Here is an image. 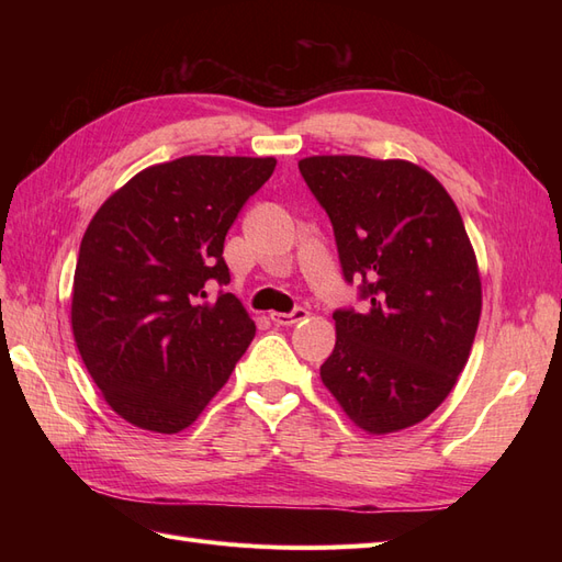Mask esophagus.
<instances>
[{
	"label": "esophagus",
	"instance_id": "34e87169",
	"mask_svg": "<svg viewBox=\"0 0 562 562\" xmlns=\"http://www.w3.org/2000/svg\"><path fill=\"white\" fill-rule=\"evenodd\" d=\"M302 318H307V310H302V307L293 310L291 314L271 312V321H274L277 326H293V323H297V321H302Z\"/></svg>",
	"mask_w": 562,
	"mask_h": 562
}]
</instances>
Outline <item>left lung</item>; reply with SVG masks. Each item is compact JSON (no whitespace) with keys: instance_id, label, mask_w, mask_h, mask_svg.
Instances as JSON below:
<instances>
[{"instance_id":"1","label":"left lung","mask_w":562,"mask_h":562,"mask_svg":"<svg viewBox=\"0 0 562 562\" xmlns=\"http://www.w3.org/2000/svg\"><path fill=\"white\" fill-rule=\"evenodd\" d=\"M300 173L326 209L363 314L339 310L321 380L356 427L396 434L448 398L479 330L483 291L452 196L405 159L318 155Z\"/></svg>"}]
</instances>
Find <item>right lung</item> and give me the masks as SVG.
I'll return each instance as SVG.
<instances>
[{
	"mask_svg": "<svg viewBox=\"0 0 562 562\" xmlns=\"http://www.w3.org/2000/svg\"><path fill=\"white\" fill-rule=\"evenodd\" d=\"M274 157L192 155L135 173L98 209L79 246L72 333L112 411L178 434L225 386L255 335L229 283L225 236L274 173Z\"/></svg>",
	"mask_w": 562,
	"mask_h": 562,
	"instance_id": "obj_1",
	"label": "right lung"
}]
</instances>
